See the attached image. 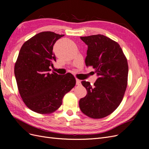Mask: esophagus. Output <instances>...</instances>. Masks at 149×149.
Segmentation results:
<instances>
[{"label": "esophagus", "mask_w": 149, "mask_h": 149, "mask_svg": "<svg viewBox=\"0 0 149 149\" xmlns=\"http://www.w3.org/2000/svg\"><path fill=\"white\" fill-rule=\"evenodd\" d=\"M76 84H77V85H81V81L80 80L77 79H76Z\"/></svg>", "instance_id": "34e87169"}]
</instances>
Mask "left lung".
<instances>
[{"instance_id":"obj_1","label":"left lung","mask_w":149,"mask_h":149,"mask_svg":"<svg viewBox=\"0 0 149 149\" xmlns=\"http://www.w3.org/2000/svg\"><path fill=\"white\" fill-rule=\"evenodd\" d=\"M88 46L85 64L98 78L93 86L81 81L87 93L79 101L84 114L101 119L111 114L122 102L127 85L128 64L119 45L103 35L80 37Z\"/></svg>"}]
</instances>
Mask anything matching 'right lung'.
I'll use <instances>...</instances> for the list:
<instances>
[{
	"mask_svg": "<svg viewBox=\"0 0 149 149\" xmlns=\"http://www.w3.org/2000/svg\"><path fill=\"white\" fill-rule=\"evenodd\" d=\"M51 31L38 33L24 42L14 68L19 93L26 107L40 114L53 113L75 85L70 73L59 75L50 67L56 61L53 46L64 36Z\"/></svg>",
	"mask_w": 149,
	"mask_h": 149,
	"instance_id": "add662e5",
	"label": "right lung"
}]
</instances>
